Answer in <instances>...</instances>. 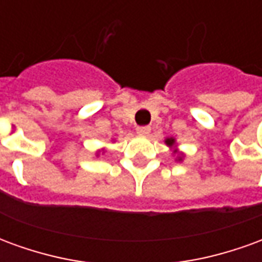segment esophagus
Masks as SVG:
<instances>
[{"label":"esophagus","mask_w":262,"mask_h":262,"mask_svg":"<svg viewBox=\"0 0 262 262\" xmlns=\"http://www.w3.org/2000/svg\"><path fill=\"white\" fill-rule=\"evenodd\" d=\"M150 126H139L136 129V133L139 136H147L148 133H150Z\"/></svg>","instance_id":"obj_1"}]
</instances>
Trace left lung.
I'll return each mask as SVG.
<instances>
[{"instance_id": "8db88e82", "label": "left lung", "mask_w": 262, "mask_h": 262, "mask_svg": "<svg viewBox=\"0 0 262 262\" xmlns=\"http://www.w3.org/2000/svg\"><path fill=\"white\" fill-rule=\"evenodd\" d=\"M164 142H165V144L168 146V147L172 148V154H177L176 161H182V160H184V157H185V156H184V153H182V151H180V150L177 148L176 139H174V137H167V139H165Z\"/></svg>"}]
</instances>
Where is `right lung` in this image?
<instances>
[{
    "label": "right lung",
    "mask_w": 262,
    "mask_h": 262,
    "mask_svg": "<svg viewBox=\"0 0 262 262\" xmlns=\"http://www.w3.org/2000/svg\"><path fill=\"white\" fill-rule=\"evenodd\" d=\"M101 153H105V148H101V150H98V151H97V153H95V156H97V157H98V156H99V154H101Z\"/></svg>",
    "instance_id": "1"
}]
</instances>
